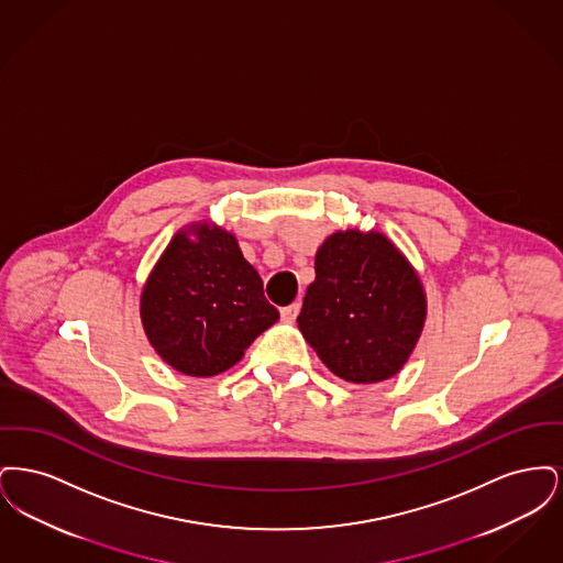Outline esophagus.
<instances>
[{
  "mask_svg": "<svg viewBox=\"0 0 563 563\" xmlns=\"http://www.w3.org/2000/svg\"><path fill=\"white\" fill-rule=\"evenodd\" d=\"M299 303H291V306H285L283 310H280V317H283V321L285 322H294L297 319V314H299Z\"/></svg>",
  "mask_w": 563,
  "mask_h": 563,
  "instance_id": "obj_1",
  "label": "esophagus"
}]
</instances>
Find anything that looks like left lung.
Instances as JSON below:
<instances>
[{"label":"left lung","instance_id":"8db88e82","mask_svg":"<svg viewBox=\"0 0 563 563\" xmlns=\"http://www.w3.org/2000/svg\"><path fill=\"white\" fill-rule=\"evenodd\" d=\"M314 269L297 324L327 369L352 384L399 374L427 321L422 280L401 251L374 230L335 232Z\"/></svg>","mask_w":563,"mask_h":563}]
</instances>
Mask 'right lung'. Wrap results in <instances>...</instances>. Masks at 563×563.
Here are the masks:
<instances>
[{"instance_id": "obj_1", "label": "right lung", "mask_w": 563, "mask_h": 563, "mask_svg": "<svg viewBox=\"0 0 563 563\" xmlns=\"http://www.w3.org/2000/svg\"><path fill=\"white\" fill-rule=\"evenodd\" d=\"M276 321L278 310L236 236L207 221L173 236L141 294L150 344L164 363L194 377L236 365Z\"/></svg>"}]
</instances>
